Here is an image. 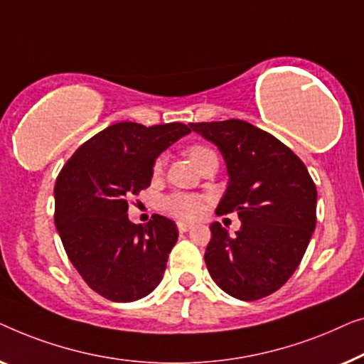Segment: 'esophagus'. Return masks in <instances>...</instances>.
Here are the masks:
<instances>
[{"label": "esophagus", "instance_id": "1", "mask_svg": "<svg viewBox=\"0 0 364 364\" xmlns=\"http://www.w3.org/2000/svg\"><path fill=\"white\" fill-rule=\"evenodd\" d=\"M191 228H193V224H189V223H181V221L178 223V231L180 232H188Z\"/></svg>", "mask_w": 364, "mask_h": 364}]
</instances>
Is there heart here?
I'll use <instances>...</instances> for the list:
<instances>
[{"mask_svg": "<svg viewBox=\"0 0 364 364\" xmlns=\"http://www.w3.org/2000/svg\"><path fill=\"white\" fill-rule=\"evenodd\" d=\"M209 151H211L209 148L196 145V146L189 148L188 156L191 158L194 165H196V163L199 161V158H203ZM161 165H163V161L156 160L155 166H153V171L160 173ZM163 208H165L166 213H170V214H173V216H176L180 219H198L204 211V201L199 196H194V194L178 193V194H171V196H168L165 201H163Z\"/></svg>", "mask_w": 364, "mask_h": 364, "instance_id": "b5f03b06", "label": "heart"}]
</instances>
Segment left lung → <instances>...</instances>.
<instances>
[{"label": "left lung", "instance_id": "8db88e82", "mask_svg": "<svg viewBox=\"0 0 364 364\" xmlns=\"http://www.w3.org/2000/svg\"><path fill=\"white\" fill-rule=\"evenodd\" d=\"M214 143L228 168L216 214L237 213L229 234L211 224L204 260L214 282L252 301L279 290L299 267L316 224V188L304 161L274 135L244 120L189 124Z\"/></svg>", "mask_w": 364, "mask_h": 364}]
</instances>
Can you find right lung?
<instances>
[{
  "label": "right lung",
  "mask_w": 364,
  "mask_h": 364,
  "mask_svg": "<svg viewBox=\"0 0 364 364\" xmlns=\"http://www.w3.org/2000/svg\"><path fill=\"white\" fill-rule=\"evenodd\" d=\"M188 133L178 122H120L79 146L55 180L54 221L65 252L105 299L140 300L161 282L176 224L153 214L146 226H136L127 211L130 199L150 186L156 158Z\"/></svg>",
  "instance_id": "add662e5"
}]
</instances>
